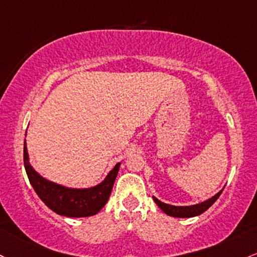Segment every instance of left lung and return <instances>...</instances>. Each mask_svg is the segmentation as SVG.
<instances>
[{"instance_id": "1", "label": "left lung", "mask_w": 257, "mask_h": 257, "mask_svg": "<svg viewBox=\"0 0 257 257\" xmlns=\"http://www.w3.org/2000/svg\"><path fill=\"white\" fill-rule=\"evenodd\" d=\"M222 191H223V189L219 190L216 195L210 197V199L205 200V201L200 202V204L190 205V206H174V205L165 204V202L160 201V200L155 196H152V199H154V201L156 202L157 206H159L166 215L172 217H179V218H189V217H195L204 213L208 207L212 206L213 202H215L222 194Z\"/></svg>"}]
</instances>
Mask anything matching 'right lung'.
Returning a JSON list of instances; mask_svg holds the SVG:
<instances>
[{"label": "right lung", "mask_w": 257, "mask_h": 257, "mask_svg": "<svg viewBox=\"0 0 257 257\" xmlns=\"http://www.w3.org/2000/svg\"><path fill=\"white\" fill-rule=\"evenodd\" d=\"M119 166L120 162H118L113 170L109 171L106 178L95 187H64V185L57 184V183L44 178L41 174L34 170L29 161L27 140L24 139V167L30 184L35 193L38 194V196L45 202V205L51 208L53 212L61 216L77 218V217L96 215L108 201L114 180L117 178L118 171H119Z\"/></svg>", "instance_id": "obj_1"}]
</instances>
